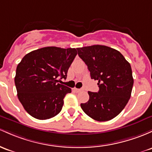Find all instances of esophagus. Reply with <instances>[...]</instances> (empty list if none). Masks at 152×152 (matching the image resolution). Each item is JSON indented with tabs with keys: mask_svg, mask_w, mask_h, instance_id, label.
Listing matches in <instances>:
<instances>
[{
	"mask_svg": "<svg viewBox=\"0 0 152 152\" xmlns=\"http://www.w3.org/2000/svg\"><path fill=\"white\" fill-rule=\"evenodd\" d=\"M74 91H76V92H80V91H83V89H76V88H74Z\"/></svg>",
	"mask_w": 152,
	"mask_h": 152,
	"instance_id": "1",
	"label": "esophagus"
}]
</instances>
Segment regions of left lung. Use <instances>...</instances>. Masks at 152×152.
<instances>
[{"mask_svg":"<svg viewBox=\"0 0 152 152\" xmlns=\"http://www.w3.org/2000/svg\"><path fill=\"white\" fill-rule=\"evenodd\" d=\"M76 49L99 88L98 92L88 91L89 99L81 103V109L95 121L112 120L131 97L133 85L131 65L119 51L110 47L96 45Z\"/></svg>","mask_w":152,"mask_h":152,"instance_id":"8db88e82","label":"left lung"}]
</instances>
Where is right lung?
<instances>
[{"label": "right lung", "instance_id": "right-lung-1", "mask_svg": "<svg viewBox=\"0 0 152 152\" xmlns=\"http://www.w3.org/2000/svg\"><path fill=\"white\" fill-rule=\"evenodd\" d=\"M77 55L75 48L46 47L26 54L18 64L14 81L17 96L33 118L47 120L61 111L63 99L71 88L58 84L66 79Z\"/></svg>", "mask_w": 152, "mask_h": 152}]
</instances>
